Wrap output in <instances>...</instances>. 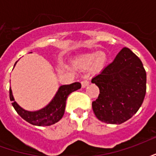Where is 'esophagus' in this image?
Listing matches in <instances>:
<instances>
[{
    "label": "esophagus",
    "instance_id": "34e87169",
    "mask_svg": "<svg viewBox=\"0 0 156 156\" xmlns=\"http://www.w3.org/2000/svg\"><path fill=\"white\" fill-rule=\"evenodd\" d=\"M82 88H86L88 84H89V82L88 80H83V81L81 82Z\"/></svg>",
    "mask_w": 156,
    "mask_h": 156
}]
</instances>
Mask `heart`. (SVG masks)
Here are the masks:
<instances>
[{"instance_id": "1", "label": "heart", "mask_w": 156, "mask_h": 156, "mask_svg": "<svg viewBox=\"0 0 156 156\" xmlns=\"http://www.w3.org/2000/svg\"><path fill=\"white\" fill-rule=\"evenodd\" d=\"M107 62V56L105 52L92 53L80 58L77 62V67L81 69H86L93 64V68L95 71H100L104 68Z\"/></svg>"}]
</instances>
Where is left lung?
Here are the masks:
<instances>
[{
	"label": "left lung",
	"mask_w": 156,
	"mask_h": 156,
	"mask_svg": "<svg viewBox=\"0 0 156 156\" xmlns=\"http://www.w3.org/2000/svg\"><path fill=\"white\" fill-rule=\"evenodd\" d=\"M91 82L100 92L92 107L102 122L122 124L136 114L144 101L146 73L140 59L127 48H123Z\"/></svg>",
	"instance_id": "obj_1"
}]
</instances>
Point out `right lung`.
Returning <instances> with one entry per match:
<instances>
[{"instance_id":"add662e5","label":"right lung","mask_w":156,"mask_h":156,"mask_svg":"<svg viewBox=\"0 0 156 156\" xmlns=\"http://www.w3.org/2000/svg\"><path fill=\"white\" fill-rule=\"evenodd\" d=\"M16 62L15 65L16 64ZM80 88H81L80 83L62 85L58 88L56 94L51 101L49 102V104L36 111H29L22 108L15 101L11 88H10V99L12 102V106L14 107L16 111L27 122L37 126H49L58 122L62 118L65 112L66 100L68 95Z\"/></svg>"}]
</instances>
